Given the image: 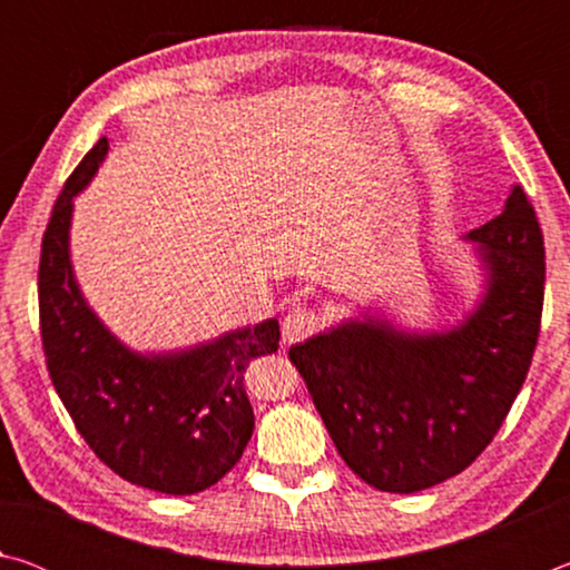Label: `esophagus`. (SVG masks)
<instances>
[{"mask_svg":"<svg viewBox=\"0 0 570 570\" xmlns=\"http://www.w3.org/2000/svg\"><path fill=\"white\" fill-rule=\"evenodd\" d=\"M316 330H320V314L308 306H294L284 320V342L286 344L304 342Z\"/></svg>","mask_w":570,"mask_h":570,"instance_id":"34e87169","label":"esophagus"}]
</instances>
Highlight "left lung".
Returning a JSON list of instances; mask_svg holds the SVG:
<instances>
[{"label": "left lung", "mask_w": 570, "mask_h": 570, "mask_svg": "<svg viewBox=\"0 0 570 570\" xmlns=\"http://www.w3.org/2000/svg\"><path fill=\"white\" fill-rule=\"evenodd\" d=\"M465 238L485 294L458 326L404 332L364 314L288 350L342 460L384 493H417L472 465L533 360L546 248L525 190L513 186L503 214Z\"/></svg>", "instance_id": "obj_1"}]
</instances>
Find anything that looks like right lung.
I'll return each mask as SVG.
<instances>
[{
    "label": "right lung",
    "mask_w": 570,
    "mask_h": 570,
    "mask_svg": "<svg viewBox=\"0 0 570 570\" xmlns=\"http://www.w3.org/2000/svg\"><path fill=\"white\" fill-rule=\"evenodd\" d=\"M108 156L100 138L67 178L40 256V332L47 370L75 428L105 465L166 495L200 493L244 455L254 410L250 360L278 350V320L214 342L140 354L108 332L85 302L70 264L72 198Z\"/></svg>",
    "instance_id": "obj_1"
}]
</instances>
